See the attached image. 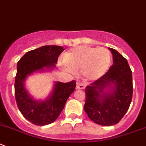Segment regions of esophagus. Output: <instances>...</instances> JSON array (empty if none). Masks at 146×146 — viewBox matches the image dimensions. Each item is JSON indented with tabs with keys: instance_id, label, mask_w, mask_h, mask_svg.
I'll use <instances>...</instances> for the list:
<instances>
[{
	"instance_id": "1",
	"label": "esophagus",
	"mask_w": 146,
	"mask_h": 146,
	"mask_svg": "<svg viewBox=\"0 0 146 146\" xmlns=\"http://www.w3.org/2000/svg\"><path fill=\"white\" fill-rule=\"evenodd\" d=\"M85 87L86 86L84 84H81V83H78L76 86V88H78V89H84Z\"/></svg>"
}]
</instances>
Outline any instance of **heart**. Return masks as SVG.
<instances>
[{"mask_svg": "<svg viewBox=\"0 0 146 146\" xmlns=\"http://www.w3.org/2000/svg\"><path fill=\"white\" fill-rule=\"evenodd\" d=\"M61 68L70 73L81 69L87 81H96L104 76L111 64V54L104 47L79 46L71 49L62 57Z\"/></svg>", "mask_w": 146, "mask_h": 146, "instance_id": "1", "label": "heart"}]
</instances>
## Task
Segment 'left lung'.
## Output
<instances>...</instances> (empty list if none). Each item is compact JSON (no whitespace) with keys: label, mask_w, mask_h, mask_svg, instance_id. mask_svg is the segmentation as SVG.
<instances>
[{"label":"left lung","mask_w":146,"mask_h":146,"mask_svg":"<svg viewBox=\"0 0 146 146\" xmlns=\"http://www.w3.org/2000/svg\"><path fill=\"white\" fill-rule=\"evenodd\" d=\"M109 49L113 65L85 88L84 110L90 119L104 126L117 124L128 110L133 97V77L127 60L116 50Z\"/></svg>","instance_id":"obj_1"}]
</instances>
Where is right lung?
Listing matches in <instances>:
<instances>
[{
    "label": "right lung",
    "instance_id": "add662e5",
    "mask_svg": "<svg viewBox=\"0 0 146 146\" xmlns=\"http://www.w3.org/2000/svg\"><path fill=\"white\" fill-rule=\"evenodd\" d=\"M65 49L61 46L46 45L29 51L19 60L15 78V97L23 116L35 125L52 123L59 117L66 101L74 92L75 81L54 82L52 93L44 100L32 97L25 87L28 76L36 72H45L55 68L58 56Z\"/></svg>",
    "mask_w": 146,
    "mask_h": 146
}]
</instances>
